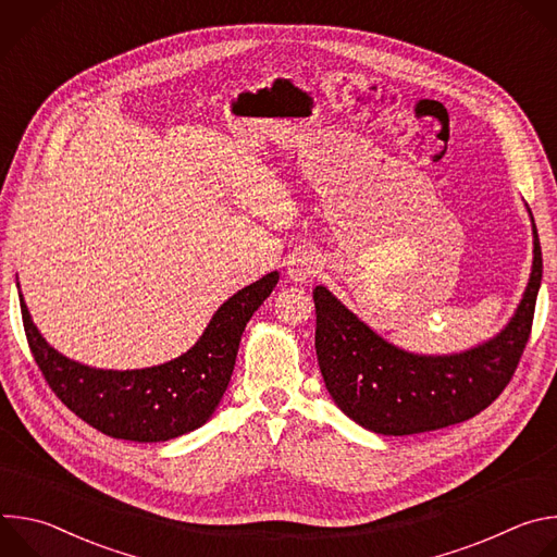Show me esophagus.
I'll list each match as a JSON object with an SVG mask.
<instances>
[{
	"label": "esophagus",
	"mask_w": 557,
	"mask_h": 557,
	"mask_svg": "<svg viewBox=\"0 0 557 557\" xmlns=\"http://www.w3.org/2000/svg\"><path fill=\"white\" fill-rule=\"evenodd\" d=\"M322 271L320 260L308 253H299L288 262V277L293 282H306Z\"/></svg>",
	"instance_id": "1"
}]
</instances>
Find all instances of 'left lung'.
<instances>
[{
  "label": "left lung",
  "mask_w": 557,
  "mask_h": 557,
  "mask_svg": "<svg viewBox=\"0 0 557 557\" xmlns=\"http://www.w3.org/2000/svg\"><path fill=\"white\" fill-rule=\"evenodd\" d=\"M540 282L542 251L533 224L531 277L511 322L481 346L438 357L392 346L329 288L317 286L314 350L326 389L346 417L385 436L432 432L481 414L518 368L531 335Z\"/></svg>",
  "instance_id": "obj_1"
}]
</instances>
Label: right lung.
<instances>
[{
	"label": "right lung",
	"instance_id": "1",
	"mask_svg": "<svg viewBox=\"0 0 557 557\" xmlns=\"http://www.w3.org/2000/svg\"><path fill=\"white\" fill-rule=\"evenodd\" d=\"M277 280L273 271L237 290L215 310L194 348L143 370H99L63 357L41 337L22 295L20 304L30 352L67 410L112 438L161 443L211 419L231 381L245 326Z\"/></svg>",
	"mask_w": 557,
	"mask_h": 557
}]
</instances>
